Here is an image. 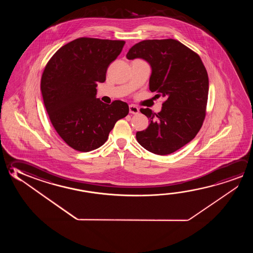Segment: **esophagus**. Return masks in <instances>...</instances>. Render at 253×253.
<instances>
[{
    "instance_id": "esophagus-1",
    "label": "esophagus",
    "mask_w": 253,
    "mask_h": 253,
    "mask_svg": "<svg viewBox=\"0 0 253 253\" xmlns=\"http://www.w3.org/2000/svg\"><path fill=\"white\" fill-rule=\"evenodd\" d=\"M128 111H129L130 114L137 115V113L139 112V109H138L137 106H135V105H129V107H128Z\"/></svg>"
}]
</instances>
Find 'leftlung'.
<instances>
[{"instance_id":"1","label":"left lung","mask_w":253,"mask_h":253,"mask_svg":"<svg viewBox=\"0 0 253 253\" xmlns=\"http://www.w3.org/2000/svg\"><path fill=\"white\" fill-rule=\"evenodd\" d=\"M126 57L149 63L150 91L165 99L158 114L141 108L150 125L137 131V142L155 154L174 153L192 140L203 125L209 90L203 62L199 54L173 39L138 42Z\"/></svg>"}]
</instances>
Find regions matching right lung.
Segmentation results:
<instances>
[{"instance_id": "right-lung-1", "label": "right lung", "mask_w": 253, "mask_h": 253, "mask_svg": "<svg viewBox=\"0 0 253 253\" xmlns=\"http://www.w3.org/2000/svg\"><path fill=\"white\" fill-rule=\"evenodd\" d=\"M125 44L79 38L57 50L47 62L41 82L45 108L56 132L71 148H99L116 122L128 115L126 102L108 105L96 98L97 84L105 82L109 64Z\"/></svg>"}]
</instances>
